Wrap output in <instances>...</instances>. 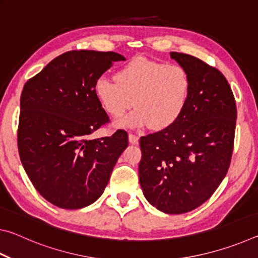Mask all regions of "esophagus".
Listing matches in <instances>:
<instances>
[{
  "instance_id": "esophagus-1",
  "label": "esophagus",
  "mask_w": 258,
  "mask_h": 258,
  "mask_svg": "<svg viewBox=\"0 0 258 258\" xmlns=\"http://www.w3.org/2000/svg\"><path fill=\"white\" fill-rule=\"evenodd\" d=\"M128 141H130L131 145H138L139 137H138V135H135V134L130 133L128 134Z\"/></svg>"
}]
</instances>
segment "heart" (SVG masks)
I'll list each match as a JSON object with an SVG mask.
<instances>
[{"label":"heart","instance_id":"obj_1","mask_svg":"<svg viewBox=\"0 0 258 258\" xmlns=\"http://www.w3.org/2000/svg\"><path fill=\"white\" fill-rule=\"evenodd\" d=\"M94 94L104 110L118 119L134 104L138 107L123 125L138 128H167L175 124L189 103L191 80L180 66H168L146 58H135L121 67L115 81L99 77Z\"/></svg>","mask_w":258,"mask_h":258}]
</instances>
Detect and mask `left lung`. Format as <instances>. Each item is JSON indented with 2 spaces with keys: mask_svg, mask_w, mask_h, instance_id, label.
Here are the masks:
<instances>
[{
  "mask_svg": "<svg viewBox=\"0 0 258 258\" xmlns=\"http://www.w3.org/2000/svg\"><path fill=\"white\" fill-rule=\"evenodd\" d=\"M171 58L189 74V103L175 124L140 139L139 180L152 206L183 214L207 202L228 173L237 107L220 71L189 54Z\"/></svg>",
  "mask_w": 258,
  "mask_h": 258,
  "instance_id": "left-lung-1",
  "label": "left lung"
}]
</instances>
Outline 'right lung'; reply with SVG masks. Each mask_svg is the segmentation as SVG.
Masks as SVG:
<instances>
[{
	"instance_id": "1",
	"label": "right lung",
	"mask_w": 258,
	"mask_h": 258,
	"mask_svg": "<svg viewBox=\"0 0 258 258\" xmlns=\"http://www.w3.org/2000/svg\"><path fill=\"white\" fill-rule=\"evenodd\" d=\"M116 52L69 51L27 81L20 98L18 150L29 180L54 206L78 209L103 194L113 166L128 146L127 133L90 139L109 121L94 83Z\"/></svg>"
}]
</instances>
